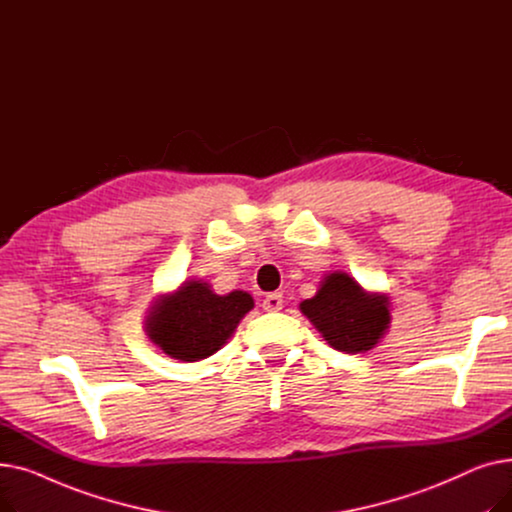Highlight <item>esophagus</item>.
<instances>
[{"label":"esophagus","mask_w":512,"mask_h":512,"mask_svg":"<svg viewBox=\"0 0 512 512\" xmlns=\"http://www.w3.org/2000/svg\"><path fill=\"white\" fill-rule=\"evenodd\" d=\"M284 305V297L280 292H270L267 297L263 299V309L265 311H280Z\"/></svg>","instance_id":"obj_1"}]
</instances>
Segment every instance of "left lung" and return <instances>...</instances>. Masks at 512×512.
Masks as SVG:
<instances>
[{
  "label": "left lung",
  "mask_w": 512,
  "mask_h": 512,
  "mask_svg": "<svg viewBox=\"0 0 512 512\" xmlns=\"http://www.w3.org/2000/svg\"><path fill=\"white\" fill-rule=\"evenodd\" d=\"M388 307L386 294H369L342 272L326 276L315 297L301 303L324 340L342 353L371 351L388 330Z\"/></svg>",
  "instance_id": "8db88e82"
}]
</instances>
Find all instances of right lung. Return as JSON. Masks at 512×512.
Segmentation results:
<instances>
[{
  "label": "right lung",
  "mask_w": 512,
  "mask_h": 512,
  "mask_svg": "<svg viewBox=\"0 0 512 512\" xmlns=\"http://www.w3.org/2000/svg\"><path fill=\"white\" fill-rule=\"evenodd\" d=\"M251 309L249 292L215 294L207 282L191 280L153 303L145 330L166 355L193 363L220 351Z\"/></svg>",
  "instance_id": "1"
}]
</instances>
